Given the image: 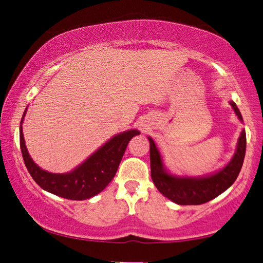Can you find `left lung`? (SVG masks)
<instances>
[{
	"label": "left lung",
	"mask_w": 263,
	"mask_h": 263,
	"mask_svg": "<svg viewBox=\"0 0 263 263\" xmlns=\"http://www.w3.org/2000/svg\"><path fill=\"white\" fill-rule=\"evenodd\" d=\"M230 104L239 120L242 121L240 110L237 105L233 101H230ZM149 142L151 179L164 196L180 205L205 203L227 191L239 176L246 153V133L245 129H242L238 140L236 154L233 155L231 162L224 168L209 177H176L165 171L162 156L151 137H149Z\"/></svg>",
	"instance_id": "8db88e82"
}]
</instances>
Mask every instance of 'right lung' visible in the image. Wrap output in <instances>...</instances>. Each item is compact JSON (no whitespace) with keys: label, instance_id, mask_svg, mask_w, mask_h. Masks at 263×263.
I'll list each match as a JSON object with an SVG mask.
<instances>
[{"label":"right lung","instance_id":"1","mask_svg":"<svg viewBox=\"0 0 263 263\" xmlns=\"http://www.w3.org/2000/svg\"><path fill=\"white\" fill-rule=\"evenodd\" d=\"M24 117L25 112L21 121L20 142L27 171L43 190L68 200L81 201L99 194L117 173L128 142L140 134L139 130L132 129L115 135L73 171L63 174L50 173L40 168L27 153L22 129Z\"/></svg>","mask_w":263,"mask_h":263}]
</instances>
